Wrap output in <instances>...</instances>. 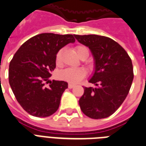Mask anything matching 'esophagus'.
Returning a JSON list of instances; mask_svg holds the SVG:
<instances>
[{
    "label": "esophagus",
    "instance_id": "esophagus-1",
    "mask_svg": "<svg viewBox=\"0 0 146 146\" xmlns=\"http://www.w3.org/2000/svg\"><path fill=\"white\" fill-rule=\"evenodd\" d=\"M74 87H75V84H68V88H69L70 89L74 88Z\"/></svg>",
    "mask_w": 146,
    "mask_h": 146
}]
</instances>
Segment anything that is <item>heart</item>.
Segmentation results:
<instances>
[{"label":"heart","mask_w":146,"mask_h":146,"mask_svg":"<svg viewBox=\"0 0 146 146\" xmlns=\"http://www.w3.org/2000/svg\"><path fill=\"white\" fill-rule=\"evenodd\" d=\"M76 51L79 58H82L84 55L89 54L88 49L84 46H77ZM62 50H60L56 55V63L62 62ZM86 76V71L83 68H66L61 71L59 73L60 79L67 81L70 83H77Z\"/></svg>","instance_id":"heart-1"}]
</instances>
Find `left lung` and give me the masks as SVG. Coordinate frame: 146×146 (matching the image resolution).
<instances>
[{"mask_svg":"<svg viewBox=\"0 0 146 146\" xmlns=\"http://www.w3.org/2000/svg\"><path fill=\"white\" fill-rule=\"evenodd\" d=\"M74 37L90 49L94 59V73L88 82L95 87H84V94L79 101L81 110L92 119L110 117L125 100L131 86V59L110 38L98 35H74Z\"/></svg>","mask_w":146,"mask_h":146,"instance_id":"left-lung-1","label":"left lung"}]
</instances>
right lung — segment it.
I'll list each match as a JSON object with an SVG mask.
<instances>
[{"label": "right lung", "instance_id": "obj_1", "mask_svg": "<svg viewBox=\"0 0 146 146\" xmlns=\"http://www.w3.org/2000/svg\"><path fill=\"white\" fill-rule=\"evenodd\" d=\"M73 35L41 33L24 42L13 56L9 68V82L17 101L28 113L37 117L53 114L60 105L67 82H50L56 68L57 52L69 43Z\"/></svg>", "mask_w": 146, "mask_h": 146}]
</instances>
